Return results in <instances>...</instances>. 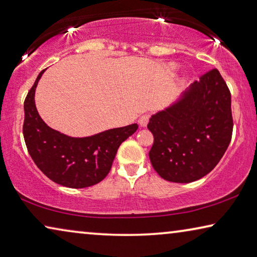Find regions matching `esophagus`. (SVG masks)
<instances>
[{
    "instance_id": "esophagus-1",
    "label": "esophagus",
    "mask_w": 257,
    "mask_h": 257,
    "mask_svg": "<svg viewBox=\"0 0 257 257\" xmlns=\"http://www.w3.org/2000/svg\"><path fill=\"white\" fill-rule=\"evenodd\" d=\"M149 120H150V114H143V115L140 117L139 123L142 125V127H147L149 123Z\"/></svg>"
}]
</instances>
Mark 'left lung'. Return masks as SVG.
Returning <instances> with one entry per match:
<instances>
[{"instance_id": "obj_1", "label": "left lung", "mask_w": 257, "mask_h": 257, "mask_svg": "<svg viewBox=\"0 0 257 257\" xmlns=\"http://www.w3.org/2000/svg\"><path fill=\"white\" fill-rule=\"evenodd\" d=\"M149 157L164 180L188 183L210 173L232 139L231 92L216 68L206 71L170 108L152 115Z\"/></svg>"}]
</instances>
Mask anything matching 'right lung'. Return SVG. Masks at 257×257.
Segmentation results:
<instances>
[{"label": "right lung", "instance_id": "add662e5", "mask_svg": "<svg viewBox=\"0 0 257 257\" xmlns=\"http://www.w3.org/2000/svg\"><path fill=\"white\" fill-rule=\"evenodd\" d=\"M38 75L24 101L23 135L31 158L52 181L69 188H85L106 178L122 142L136 132L137 123L75 139L48 127L38 114L34 92Z\"/></svg>", "mask_w": 257, "mask_h": 257}]
</instances>
